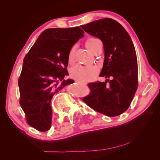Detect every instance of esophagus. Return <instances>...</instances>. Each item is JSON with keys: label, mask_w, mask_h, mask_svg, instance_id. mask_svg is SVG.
Instances as JSON below:
<instances>
[{"label": "esophagus", "mask_w": 160, "mask_h": 160, "mask_svg": "<svg viewBox=\"0 0 160 160\" xmlns=\"http://www.w3.org/2000/svg\"><path fill=\"white\" fill-rule=\"evenodd\" d=\"M76 82L80 83V84H82V85H87V82H81V81H79V80H76Z\"/></svg>", "instance_id": "obj_1"}]
</instances>
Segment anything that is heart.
I'll return each mask as SVG.
<instances>
[{
  "label": "heart",
  "instance_id": "obj_1",
  "mask_svg": "<svg viewBox=\"0 0 160 160\" xmlns=\"http://www.w3.org/2000/svg\"><path fill=\"white\" fill-rule=\"evenodd\" d=\"M100 42L96 38H89L85 41V47L94 53L97 45ZM74 48H72L68 53V61L71 63L73 61ZM99 71V68L96 66H75L70 70L71 77L81 82H87L92 79Z\"/></svg>",
  "mask_w": 160,
  "mask_h": 160
}]
</instances>
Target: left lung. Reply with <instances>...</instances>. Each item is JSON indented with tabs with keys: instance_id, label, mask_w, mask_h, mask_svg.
<instances>
[{
	"instance_id": "obj_1",
	"label": "left lung",
	"mask_w": 160,
	"mask_h": 160,
	"mask_svg": "<svg viewBox=\"0 0 160 160\" xmlns=\"http://www.w3.org/2000/svg\"><path fill=\"white\" fill-rule=\"evenodd\" d=\"M82 28L103 42L104 61L99 76L107 78L103 82L89 83L90 93L82 101L106 116L120 115L128 109L138 85L137 56L131 38L121 24L111 18L92 22Z\"/></svg>"
}]
</instances>
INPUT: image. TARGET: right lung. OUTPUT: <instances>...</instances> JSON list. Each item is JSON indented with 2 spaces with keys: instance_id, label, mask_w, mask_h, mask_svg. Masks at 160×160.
<instances>
[{
  "instance_id": "1",
  "label": "right lung",
  "mask_w": 160,
  "mask_h": 160,
  "mask_svg": "<svg viewBox=\"0 0 160 160\" xmlns=\"http://www.w3.org/2000/svg\"><path fill=\"white\" fill-rule=\"evenodd\" d=\"M79 27L49 28L40 34L26 54L18 80L20 104L29 126L45 132L51 126V101L54 94L74 81L63 80L68 75V53L84 37ZM58 81H63L61 85Z\"/></svg>"
}]
</instances>
